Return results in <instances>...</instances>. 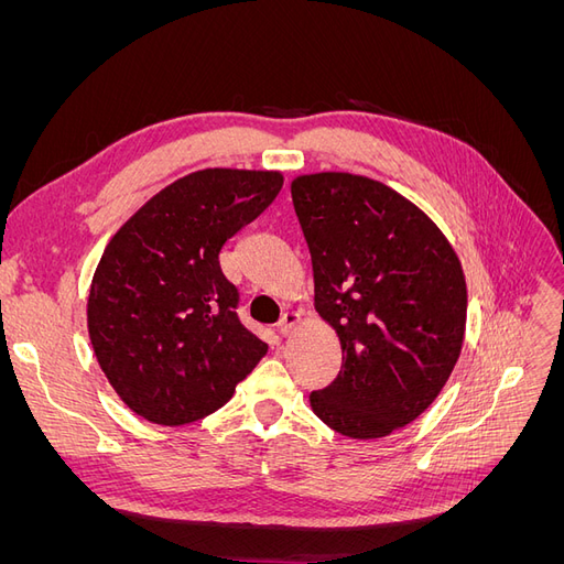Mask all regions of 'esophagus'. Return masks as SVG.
Returning <instances> with one entry per match:
<instances>
[{
    "label": "esophagus",
    "mask_w": 564,
    "mask_h": 564,
    "mask_svg": "<svg viewBox=\"0 0 564 564\" xmlns=\"http://www.w3.org/2000/svg\"><path fill=\"white\" fill-rule=\"evenodd\" d=\"M301 317H303V315H301L299 311H286V313L282 315L280 324H278L280 334H282V336H292V332L301 324Z\"/></svg>",
    "instance_id": "esophagus-1"
}]
</instances>
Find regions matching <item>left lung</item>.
<instances>
[{
    "label": "left lung",
    "mask_w": 564,
    "mask_h": 564,
    "mask_svg": "<svg viewBox=\"0 0 564 564\" xmlns=\"http://www.w3.org/2000/svg\"><path fill=\"white\" fill-rule=\"evenodd\" d=\"M292 199L315 311L344 352L311 406L340 435L386 437L421 416L454 371L466 334L464 268L433 218L381 181L303 174Z\"/></svg>",
    "instance_id": "obj_1"
}]
</instances>
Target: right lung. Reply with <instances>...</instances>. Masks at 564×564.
<instances>
[{"label":"right lung","instance_id":"right-lung-1","mask_svg":"<svg viewBox=\"0 0 564 564\" xmlns=\"http://www.w3.org/2000/svg\"><path fill=\"white\" fill-rule=\"evenodd\" d=\"M282 172L202 169L150 197L96 265L87 327L122 402L160 425L224 406L268 352L237 317L218 253L282 191Z\"/></svg>","mask_w":564,"mask_h":564}]
</instances>
